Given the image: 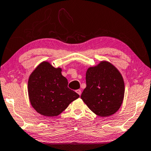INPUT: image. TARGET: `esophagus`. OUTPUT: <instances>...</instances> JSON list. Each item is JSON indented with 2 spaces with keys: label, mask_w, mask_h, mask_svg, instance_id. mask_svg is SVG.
<instances>
[{
  "label": "esophagus",
  "mask_w": 151,
  "mask_h": 151,
  "mask_svg": "<svg viewBox=\"0 0 151 151\" xmlns=\"http://www.w3.org/2000/svg\"><path fill=\"white\" fill-rule=\"evenodd\" d=\"M76 92H77V93H78V94L80 96V95H81V90H80V89L76 90Z\"/></svg>",
  "instance_id": "obj_1"
}]
</instances>
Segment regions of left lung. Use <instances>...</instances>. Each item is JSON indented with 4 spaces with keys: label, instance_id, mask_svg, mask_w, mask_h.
Masks as SVG:
<instances>
[{
    "label": "left lung",
    "instance_id": "1",
    "mask_svg": "<svg viewBox=\"0 0 151 151\" xmlns=\"http://www.w3.org/2000/svg\"><path fill=\"white\" fill-rule=\"evenodd\" d=\"M86 87L81 99L100 117L114 114L121 106L124 96V82L112 64L102 61L90 68L86 75Z\"/></svg>",
    "mask_w": 151,
    "mask_h": 151
}]
</instances>
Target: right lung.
Returning a JSON list of instances; mask_svg holds the SVG:
<instances>
[{"label":"right lung","instance_id":"right-lung-1","mask_svg":"<svg viewBox=\"0 0 151 151\" xmlns=\"http://www.w3.org/2000/svg\"><path fill=\"white\" fill-rule=\"evenodd\" d=\"M61 69L42 62L30 75L28 94L30 103L40 114L55 117L61 113L80 95L69 89Z\"/></svg>","mask_w":151,"mask_h":151}]
</instances>
